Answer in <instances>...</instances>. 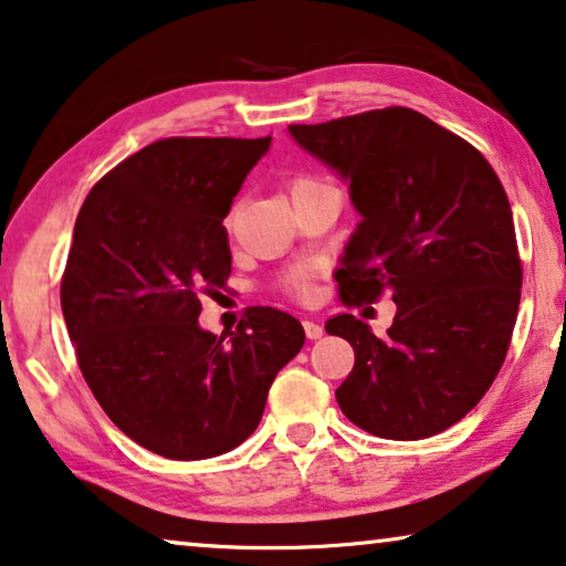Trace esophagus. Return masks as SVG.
<instances>
[{
  "label": "esophagus",
  "instance_id": "obj_1",
  "mask_svg": "<svg viewBox=\"0 0 566 566\" xmlns=\"http://www.w3.org/2000/svg\"><path fill=\"white\" fill-rule=\"evenodd\" d=\"M302 328H305V336L310 338V340H315V338H321L323 336V325L321 323H315V321H302Z\"/></svg>",
  "mask_w": 566,
  "mask_h": 566
}]
</instances>
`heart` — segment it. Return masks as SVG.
Returning <instances> with one entry per match:
<instances>
[{
	"mask_svg": "<svg viewBox=\"0 0 566 566\" xmlns=\"http://www.w3.org/2000/svg\"><path fill=\"white\" fill-rule=\"evenodd\" d=\"M321 187V181L313 179V177H297L292 179L290 185V195L297 197L302 192H307V189H315ZM233 222H235V210H230L226 214V230H233ZM307 284H310V274L305 272V269H294V272L286 276V290H290L292 294H305L307 292Z\"/></svg>",
	"mask_w": 566,
	"mask_h": 566,
	"instance_id": "heart-1",
	"label": "heart"
}]
</instances>
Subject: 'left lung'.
<instances>
[{"instance_id":"1","label":"left lung","mask_w":566,"mask_h":566,"mask_svg":"<svg viewBox=\"0 0 566 566\" xmlns=\"http://www.w3.org/2000/svg\"><path fill=\"white\" fill-rule=\"evenodd\" d=\"M290 133L352 181L361 212L336 274L340 302L359 307L389 292L397 305L387 338L348 313L325 323L356 356L336 389L340 410L379 439L446 431L495 381L518 317L523 269L495 169L410 107Z\"/></svg>"}]
</instances>
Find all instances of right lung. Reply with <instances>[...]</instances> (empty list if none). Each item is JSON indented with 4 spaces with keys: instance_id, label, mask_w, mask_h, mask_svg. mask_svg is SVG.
Returning <instances> with one entry per match:
<instances>
[{
    "instance_id": "right-lung-1",
    "label": "right lung",
    "mask_w": 566,
    "mask_h": 566,
    "mask_svg": "<svg viewBox=\"0 0 566 566\" xmlns=\"http://www.w3.org/2000/svg\"><path fill=\"white\" fill-rule=\"evenodd\" d=\"M266 138H164L86 195L61 276L76 361L107 418L166 459H210L256 431L269 387L305 331L249 307L235 331H202V294L230 276L222 226Z\"/></svg>"
}]
</instances>
